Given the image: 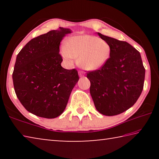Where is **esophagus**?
<instances>
[{"label":"esophagus","mask_w":159,"mask_h":159,"mask_svg":"<svg viewBox=\"0 0 159 159\" xmlns=\"http://www.w3.org/2000/svg\"><path fill=\"white\" fill-rule=\"evenodd\" d=\"M79 76L80 77H83V76H84V72L82 71H80L79 72Z\"/></svg>","instance_id":"obj_1"}]
</instances>
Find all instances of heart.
I'll return each mask as SVG.
<instances>
[{
    "instance_id": "obj_1",
    "label": "heart",
    "mask_w": 159,
    "mask_h": 159,
    "mask_svg": "<svg viewBox=\"0 0 159 159\" xmlns=\"http://www.w3.org/2000/svg\"><path fill=\"white\" fill-rule=\"evenodd\" d=\"M63 56L66 60L78 58V64L88 71L98 69L108 60L110 46L98 37L81 35L70 38L64 44Z\"/></svg>"
}]
</instances>
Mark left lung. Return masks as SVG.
Returning a JSON list of instances; mask_svg holds the SVG:
<instances>
[{
  "label": "left lung",
  "instance_id": "1",
  "mask_svg": "<svg viewBox=\"0 0 159 159\" xmlns=\"http://www.w3.org/2000/svg\"><path fill=\"white\" fill-rule=\"evenodd\" d=\"M110 46V57L100 69L88 71L90 93L100 114L115 116L134 105L143 90L145 69L140 53L125 41L98 33Z\"/></svg>",
  "mask_w": 159,
  "mask_h": 159
}]
</instances>
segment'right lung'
Wrapping results in <instances>:
<instances>
[{
	"label": "right lung",
	"mask_w": 159,
	"mask_h": 159,
	"mask_svg": "<svg viewBox=\"0 0 159 159\" xmlns=\"http://www.w3.org/2000/svg\"><path fill=\"white\" fill-rule=\"evenodd\" d=\"M69 29L60 27L34 38L18 53L12 74L17 98L37 116L55 118L65 109L78 71L61 66L60 45Z\"/></svg>",
	"instance_id": "obj_1"
}]
</instances>
